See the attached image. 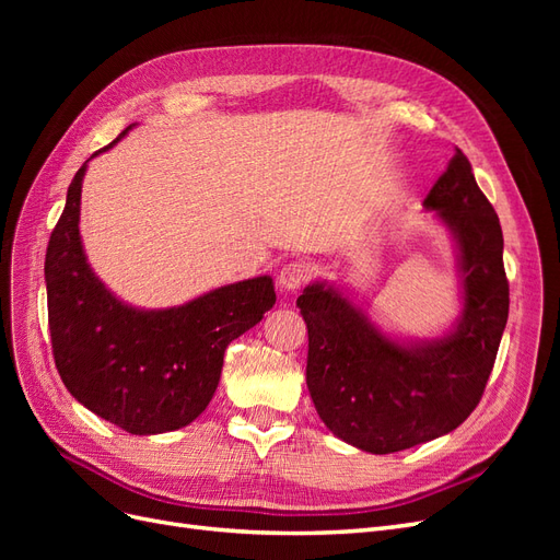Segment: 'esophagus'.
<instances>
[{
    "label": "esophagus",
    "mask_w": 560,
    "mask_h": 560,
    "mask_svg": "<svg viewBox=\"0 0 560 560\" xmlns=\"http://www.w3.org/2000/svg\"><path fill=\"white\" fill-rule=\"evenodd\" d=\"M308 278H311V266H308V261L296 259V261H290V264L282 266L280 276H278V282H280L282 290L296 292L299 287H301L303 282H306Z\"/></svg>",
    "instance_id": "esophagus-1"
}]
</instances>
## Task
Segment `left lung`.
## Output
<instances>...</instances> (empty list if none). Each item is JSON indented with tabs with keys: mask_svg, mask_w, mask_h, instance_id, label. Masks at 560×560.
Instances as JSON below:
<instances>
[{
	"mask_svg": "<svg viewBox=\"0 0 560 560\" xmlns=\"http://www.w3.org/2000/svg\"><path fill=\"white\" fill-rule=\"evenodd\" d=\"M455 238L463 313L434 341L399 343L327 282L296 299L308 327L306 383L317 416L346 444L395 453L453 432L477 409L510 315L500 219L455 149L428 194Z\"/></svg>",
	"mask_w": 560,
	"mask_h": 560,
	"instance_id": "1",
	"label": "left lung"
}]
</instances>
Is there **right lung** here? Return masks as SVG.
<instances>
[{
    "instance_id": "1",
    "label": "right lung",
    "mask_w": 560,
    "mask_h": 560,
    "mask_svg": "<svg viewBox=\"0 0 560 560\" xmlns=\"http://www.w3.org/2000/svg\"><path fill=\"white\" fill-rule=\"evenodd\" d=\"M89 161L67 189L44 264L58 374L77 401L116 428L130 434L173 432L206 411L222 376L224 350L273 308V280L259 276L217 287L161 311L118 301L93 273L79 235Z\"/></svg>"
}]
</instances>
